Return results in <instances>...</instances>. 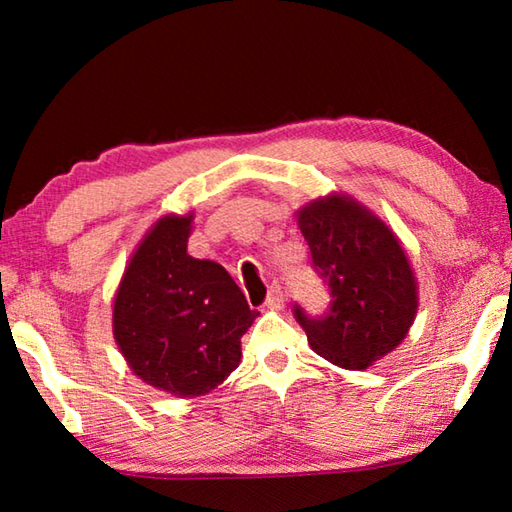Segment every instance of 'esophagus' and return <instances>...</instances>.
<instances>
[{
    "label": "esophagus",
    "mask_w": 512,
    "mask_h": 512,
    "mask_svg": "<svg viewBox=\"0 0 512 512\" xmlns=\"http://www.w3.org/2000/svg\"><path fill=\"white\" fill-rule=\"evenodd\" d=\"M266 307H280L284 302V293H282V287L277 282H273L271 287H268V293H266Z\"/></svg>",
    "instance_id": "1"
}]
</instances>
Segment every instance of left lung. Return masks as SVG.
Returning <instances> with one entry per match:
<instances>
[{
    "label": "left lung",
    "instance_id": "8db88e82",
    "mask_svg": "<svg viewBox=\"0 0 512 512\" xmlns=\"http://www.w3.org/2000/svg\"><path fill=\"white\" fill-rule=\"evenodd\" d=\"M298 225L329 307L311 316L296 302L293 316L320 357L348 370L368 368L402 343L415 318L409 259L386 223L345 196L307 205Z\"/></svg>",
    "mask_w": 512,
    "mask_h": 512
}]
</instances>
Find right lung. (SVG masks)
Instances as JSON below:
<instances>
[{
    "label": "right lung",
    "instance_id": "1",
    "mask_svg": "<svg viewBox=\"0 0 512 512\" xmlns=\"http://www.w3.org/2000/svg\"><path fill=\"white\" fill-rule=\"evenodd\" d=\"M192 216H162L119 284L112 327L128 366L178 397L210 393L239 366L257 311L221 264L187 255Z\"/></svg>",
    "mask_w": 512,
    "mask_h": 512
}]
</instances>
